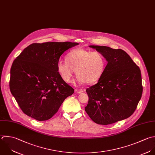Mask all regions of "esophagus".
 <instances>
[{"instance_id": "esophagus-1", "label": "esophagus", "mask_w": 155, "mask_h": 155, "mask_svg": "<svg viewBox=\"0 0 155 155\" xmlns=\"http://www.w3.org/2000/svg\"><path fill=\"white\" fill-rule=\"evenodd\" d=\"M83 89H75V92H76V93H77V94H81V93H82V92H83Z\"/></svg>"}]
</instances>
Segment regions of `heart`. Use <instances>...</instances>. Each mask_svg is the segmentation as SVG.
<instances>
[{
  "mask_svg": "<svg viewBox=\"0 0 155 155\" xmlns=\"http://www.w3.org/2000/svg\"><path fill=\"white\" fill-rule=\"evenodd\" d=\"M65 60L58 61L57 70L63 81L67 83L71 81L75 71L79 84L95 83L103 77L107 64L106 59L101 52L81 48L69 52Z\"/></svg>",
  "mask_w": 155,
  "mask_h": 155,
  "instance_id": "b5f03b06",
  "label": "heart"
}]
</instances>
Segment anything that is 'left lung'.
<instances>
[{
    "mask_svg": "<svg viewBox=\"0 0 155 155\" xmlns=\"http://www.w3.org/2000/svg\"><path fill=\"white\" fill-rule=\"evenodd\" d=\"M106 58L107 64L98 83L86 89L89 101L85 111L95 123L108 125L130 117L141 100V71L121 49L91 45Z\"/></svg>",
    "mask_w": 155,
    "mask_h": 155,
    "instance_id": "8db88e82",
    "label": "left lung"
}]
</instances>
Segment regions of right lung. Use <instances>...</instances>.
Returning a JSON list of instances; mask_svg holds the SVG:
<instances>
[{
	"mask_svg": "<svg viewBox=\"0 0 155 155\" xmlns=\"http://www.w3.org/2000/svg\"><path fill=\"white\" fill-rule=\"evenodd\" d=\"M78 43H32L14 60L11 68L9 89L26 115L46 121L55 114L74 89L60 77L57 64L64 51Z\"/></svg>",
	"mask_w": 155,
	"mask_h": 155,
	"instance_id": "add662e5",
	"label": "right lung"
}]
</instances>
